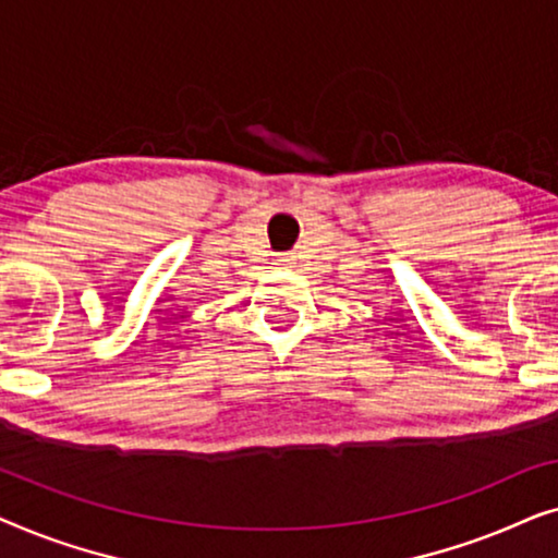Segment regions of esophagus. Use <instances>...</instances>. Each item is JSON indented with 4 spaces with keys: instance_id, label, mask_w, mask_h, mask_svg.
Returning a JSON list of instances; mask_svg holds the SVG:
<instances>
[{
    "instance_id": "34e87169",
    "label": "esophagus",
    "mask_w": 558,
    "mask_h": 558,
    "mask_svg": "<svg viewBox=\"0 0 558 558\" xmlns=\"http://www.w3.org/2000/svg\"><path fill=\"white\" fill-rule=\"evenodd\" d=\"M279 264H284V266H289V264H294V254H279V258H277Z\"/></svg>"
}]
</instances>
